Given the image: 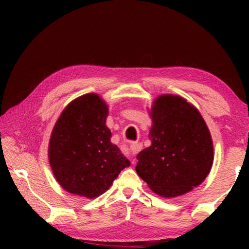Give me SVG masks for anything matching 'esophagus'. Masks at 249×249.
<instances>
[{"mask_svg":"<svg viewBox=\"0 0 249 249\" xmlns=\"http://www.w3.org/2000/svg\"><path fill=\"white\" fill-rule=\"evenodd\" d=\"M141 149H142V146L140 144H134L130 146V150H132L133 154H137Z\"/></svg>","mask_w":249,"mask_h":249,"instance_id":"esophagus-1","label":"esophagus"}]
</instances>
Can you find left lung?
Returning a JSON list of instances; mask_svg holds the SVG:
<instances>
[{"label": "left lung", "instance_id": "1", "mask_svg": "<svg viewBox=\"0 0 249 249\" xmlns=\"http://www.w3.org/2000/svg\"><path fill=\"white\" fill-rule=\"evenodd\" d=\"M151 145L137 155L136 171L158 196L175 197L203 182L213 163V142L200 112L179 95L154 101Z\"/></svg>", "mask_w": 249, "mask_h": 249}]
</instances>
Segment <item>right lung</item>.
<instances>
[{"instance_id":"right-lung-1","label":"right lung","mask_w":249,"mask_h":249,"mask_svg":"<svg viewBox=\"0 0 249 249\" xmlns=\"http://www.w3.org/2000/svg\"><path fill=\"white\" fill-rule=\"evenodd\" d=\"M107 114V105L98 94H84L67 105L53 126L49 163L58 183L69 193L94 199L130 165L111 142Z\"/></svg>"}]
</instances>
